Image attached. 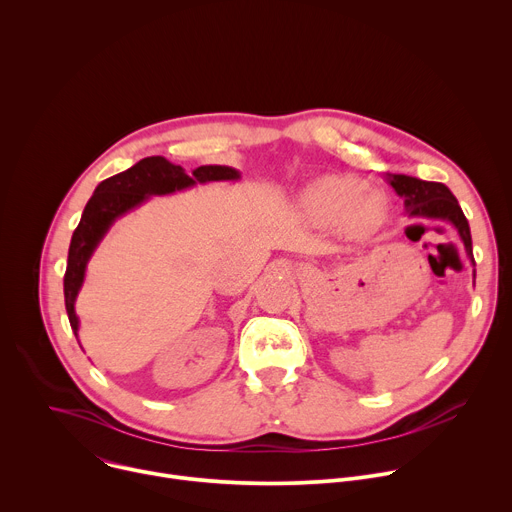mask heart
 Here are the masks:
<instances>
[{
    "mask_svg": "<svg viewBox=\"0 0 512 512\" xmlns=\"http://www.w3.org/2000/svg\"><path fill=\"white\" fill-rule=\"evenodd\" d=\"M302 208L314 223L336 227L348 239H367L387 218V202L377 190L350 176H322L302 192Z\"/></svg>",
    "mask_w": 512,
    "mask_h": 512,
    "instance_id": "heart-1",
    "label": "heart"
}]
</instances>
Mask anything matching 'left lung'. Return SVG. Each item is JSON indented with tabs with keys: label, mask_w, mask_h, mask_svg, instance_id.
Returning <instances> with one entry per match:
<instances>
[{
	"label": "left lung",
	"mask_w": 512,
	"mask_h": 512,
	"mask_svg": "<svg viewBox=\"0 0 512 512\" xmlns=\"http://www.w3.org/2000/svg\"><path fill=\"white\" fill-rule=\"evenodd\" d=\"M391 186L399 196L405 198V206L409 208L411 216H425V218H444V221H450L464 245L466 251L472 257V235L466 216L456 200V196L450 192V188L442 182H425L419 178L395 174L391 176Z\"/></svg>",
	"instance_id": "obj_1"
}]
</instances>
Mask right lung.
<instances>
[{
	"label": "right lung",
	"instance_id": "right-lung-1",
	"mask_svg": "<svg viewBox=\"0 0 512 512\" xmlns=\"http://www.w3.org/2000/svg\"><path fill=\"white\" fill-rule=\"evenodd\" d=\"M237 178L239 172L227 166H200L192 170V176H188L182 166H176L162 156H150L139 160L129 170L103 180L87 202L81 223L75 233H72L68 249V263L64 273V304L70 328H79L75 300L85 277L87 261L117 216L131 210L152 194H170L196 182Z\"/></svg>",
	"mask_w": 512,
	"mask_h": 512
}]
</instances>
